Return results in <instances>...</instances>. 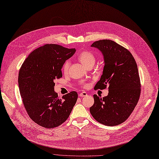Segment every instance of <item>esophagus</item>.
Segmentation results:
<instances>
[{
  "mask_svg": "<svg viewBox=\"0 0 159 159\" xmlns=\"http://www.w3.org/2000/svg\"><path fill=\"white\" fill-rule=\"evenodd\" d=\"M87 95H88V94L86 92H81L80 93H79L80 97H86Z\"/></svg>",
  "mask_w": 159,
  "mask_h": 159,
  "instance_id": "1",
  "label": "esophagus"
}]
</instances>
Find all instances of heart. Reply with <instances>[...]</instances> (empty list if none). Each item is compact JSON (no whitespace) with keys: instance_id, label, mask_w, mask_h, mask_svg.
I'll use <instances>...</instances> for the list:
<instances>
[{"instance_id":"obj_1","label":"heart","mask_w":159,"mask_h":159,"mask_svg":"<svg viewBox=\"0 0 159 159\" xmlns=\"http://www.w3.org/2000/svg\"><path fill=\"white\" fill-rule=\"evenodd\" d=\"M78 59L79 61L84 64L86 67L93 65L95 62V55L88 51H84L81 52L79 56H78ZM69 66H70V61H66L62 66V70L64 73H67L69 70Z\"/></svg>"}]
</instances>
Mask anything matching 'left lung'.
Returning a JSON list of instances; mask_svg holds the SVG:
<instances>
[{"mask_svg": "<svg viewBox=\"0 0 159 159\" xmlns=\"http://www.w3.org/2000/svg\"><path fill=\"white\" fill-rule=\"evenodd\" d=\"M104 57L102 75L95 89L108 85L109 93L102 98L94 95L89 108L93 117L108 126L122 124L136 106L140 94V81L134 57L127 49L111 40H100L91 45Z\"/></svg>", "mask_w": 159, "mask_h": 159, "instance_id": "obj_1", "label": "left lung"}]
</instances>
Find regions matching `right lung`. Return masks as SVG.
Wrapping results in <instances>:
<instances>
[{
    "instance_id": "right-lung-1",
    "label": "right lung",
    "mask_w": 159,
    "mask_h": 159,
    "mask_svg": "<svg viewBox=\"0 0 159 159\" xmlns=\"http://www.w3.org/2000/svg\"><path fill=\"white\" fill-rule=\"evenodd\" d=\"M75 52V48L46 44L33 50L21 66L18 82L23 104L31 119L40 126H60L77 102L76 91L59 98L54 90V80L62 77L64 63Z\"/></svg>"
}]
</instances>
